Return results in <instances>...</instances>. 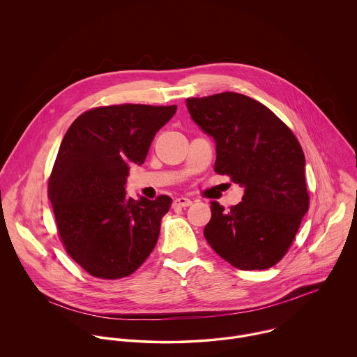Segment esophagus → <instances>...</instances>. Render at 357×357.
<instances>
[{"instance_id": "34e87169", "label": "esophagus", "mask_w": 357, "mask_h": 357, "mask_svg": "<svg viewBox=\"0 0 357 357\" xmlns=\"http://www.w3.org/2000/svg\"><path fill=\"white\" fill-rule=\"evenodd\" d=\"M191 204H192V201L188 198H184V197L176 198V201H174V206H178V207H188Z\"/></svg>"}]
</instances>
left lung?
Segmentation results:
<instances>
[{"mask_svg":"<svg viewBox=\"0 0 357 357\" xmlns=\"http://www.w3.org/2000/svg\"><path fill=\"white\" fill-rule=\"evenodd\" d=\"M187 107L215 140V173L245 188L242 202L228 210L210 202L207 243L238 269L273 266L309 208L305 156L297 137L268 107L241 93L191 98Z\"/></svg>","mask_w":357,"mask_h":357,"instance_id":"1","label":"left lung"}]
</instances>
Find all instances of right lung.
Here are the masks:
<instances>
[{
    "mask_svg": "<svg viewBox=\"0 0 357 357\" xmlns=\"http://www.w3.org/2000/svg\"><path fill=\"white\" fill-rule=\"evenodd\" d=\"M177 105L119 104L81 114L60 144L48 183L57 234L82 269L100 279L132 275L151 255L172 198L135 201L130 165H143Z\"/></svg>",
    "mask_w": 357,
    "mask_h": 357,
    "instance_id": "add662e5",
    "label": "right lung"
}]
</instances>
